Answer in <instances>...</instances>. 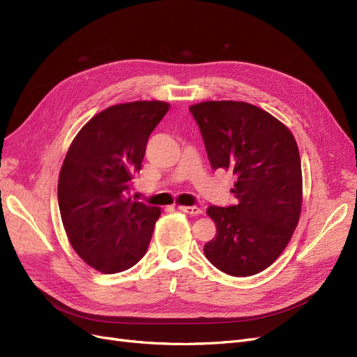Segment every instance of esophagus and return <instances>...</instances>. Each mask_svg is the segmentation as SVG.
<instances>
[{"instance_id": "obj_1", "label": "esophagus", "mask_w": 357, "mask_h": 357, "mask_svg": "<svg viewBox=\"0 0 357 357\" xmlns=\"http://www.w3.org/2000/svg\"><path fill=\"white\" fill-rule=\"evenodd\" d=\"M181 212H186L189 215H199V213H202V209L197 208V206H177Z\"/></svg>"}]
</instances>
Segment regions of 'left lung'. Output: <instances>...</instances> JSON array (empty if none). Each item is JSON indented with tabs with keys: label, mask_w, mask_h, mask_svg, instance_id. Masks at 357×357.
Returning <instances> with one entry per match:
<instances>
[{
	"label": "left lung",
	"mask_w": 357,
	"mask_h": 357,
	"mask_svg": "<svg viewBox=\"0 0 357 357\" xmlns=\"http://www.w3.org/2000/svg\"><path fill=\"white\" fill-rule=\"evenodd\" d=\"M212 169H231L237 204L209 206L217 236L204 248L222 273H261L286 249L302 209V164L286 126L248 102L206 101L189 108Z\"/></svg>",
	"instance_id": "obj_1"
}]
</instances>
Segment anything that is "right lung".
<instances>
[{"instance_id":"add662e5","label":"right lung","mask_w":357,"mask_h":357,"mask_svg":"<svg viewBox=\"0 0 357 357\" xmlns=\"http://www.w3.org/2000/svg\"><path fill=\"white\" fill-rule=\"evenodd\" d=\"M169 109L137 101L101 111L68 148L59 180V206L71 246L104 274L136 265L148 250L161 209L127 197L151 133Z\"/></svg>"}]
</instances>
